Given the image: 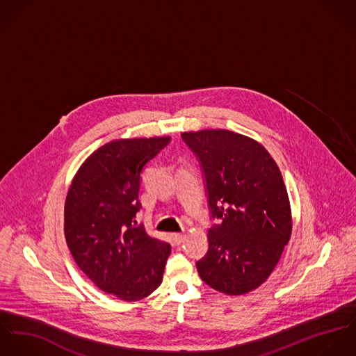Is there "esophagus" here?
<instances>
[{
  "label": "esophagus",
  "mask_w": 356,
  "mask_h": 356,
  "mask_svg": "<svg viewBox=\"0 0 356 356\" xmlns=\"http://www.w3.org/2000/svg\"><path fill=\"white\" fill-rule=\"evenodd\" d=\"M183 240H184L183 234H172V241H173L175 245H179Z\"/></svg>",
  "instance_id": "1"
}]
</instances>
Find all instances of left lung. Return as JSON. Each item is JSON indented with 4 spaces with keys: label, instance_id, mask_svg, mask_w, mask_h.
Wrapping results in <instances>:
<instances>
[{
    "label": "left lung",
    "instance_id": "left-lung-1",
    "mask_svg": "<svg viewBox=\"0 0 356 356\" xmlns=\"http://www.w3.org/2000/svg\"><path fill=\"white\" fill-rule=\"evenodd\" d=\"M204 176L209 209L218 224L197 262L200 278L227 295L264 284L289 241V197L276 161L257 140L228 129L183 132Z\"/></svg>",
    "mask_w": 356,
    "mask_h": 356
}]
</instances>
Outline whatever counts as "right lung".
Listing matches in <instances>:
<instances>
[{
    "mask_svg": "<svg viewBox=\"0 0 356 356\" xmlns=\"http://www.w3.org/2000/svg\"><path fill=\"white\" fill-rule=\"evenodd\" d=\"M170 136L112 140L76 172L64 207V234L81 272L101 291L125 302L154 292L170 244L149 236L134 220L142 170Z\"/></svg>",
    "mask_w": 356,
    "mask_h": 356,
    "instance_id": "add662e5",
    "label": "right lung"
}]
</instances>
